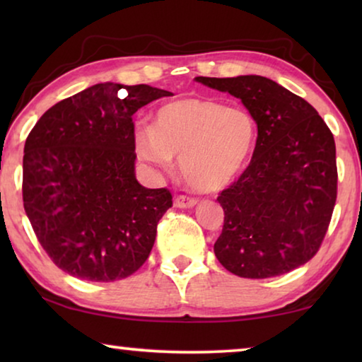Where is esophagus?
Returning a JSON list of instances; mask_svg holds the SVG:
<instances>
[{
  "label": "esophagus",
  "instance_id": "1",
  "mask_svg": "<svg viewBox=\"0 0 362 362\" xmlns=\"http://www.w3.org/2000/svg\"><path fill=\"white\" fill-rule=\"evenodd\" d=\"M196 203H198V198H194V196L179 194L175 198V206L177 207H193Z\"/></svg>",
  "mask_w": 362,
  "mask_h": 362
}]
</instances>
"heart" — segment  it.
I'll return each mask as SVG.
<instances>
[{
  "label": "heart",
  "instance_id": "obj_1",
  "mask_svg": "<svg viewBox=\"0 0 362 362\" xmlns=\"http://www.w3.org/2000/svg\"><path fill=\"white\" fill-rule=\"evenodd\" d=\"M257 126L247 110L211 99H177L158 110L155 126L136 129V148L145 161L169 168L179 158L188 185L216 192L246 168Z\"/></svg>",
  "mask_w": 362,
  "mask_h": 362
}]
</instances>
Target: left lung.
Segmentation results:
<instances>
[{
  "mask_svg": "<svg viewBox=\"0 0 362 362\" xmlns=\"http://www.w3.org/2000/svg\"><path fill=\"white\" fill-rule=\"evenodd\" d=\"M196 81L241 99L259 129L249 166L218 193L225 218L214 252L241 278L289 273L316 255L332 218L339 180L332 132L308 102L268 78Z\"/></svg>",
  "mask_w": 362,
  "mask_h": 362,
  "instance_id": "1",
  "label": "left lung"
}]
</instances>
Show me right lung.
<instances>
[{"label":"right lung","mask_w":362,"mask_h":362,"mask_svg":"<svg viewBox=\"0 0 362 362\" xmlns=\"http://www.w3.org/2000/svg\"><path fill=\"white\" fill-rule=\"evenodd\" d=\"M169 90L100 83L60 100L30 131L22 196L36 238L71 276L110 283L144 265L168 188H145L134 174L132 116Z\"/></svg>","instance_id":"add662e5"}]
</instances>
